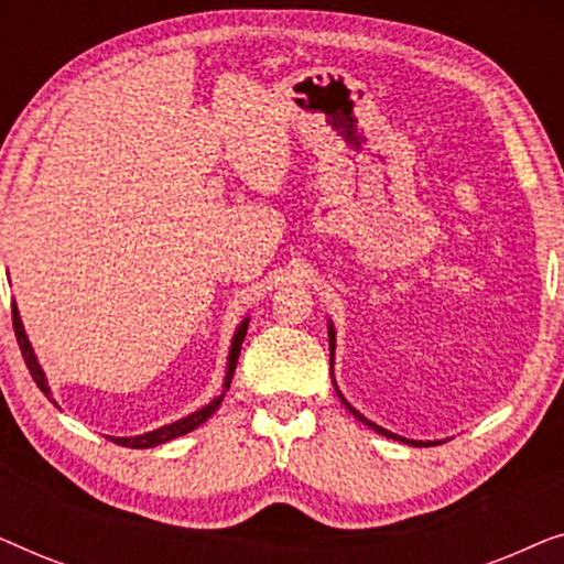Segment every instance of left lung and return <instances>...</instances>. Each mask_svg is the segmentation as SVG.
I'll list each match as a JSON object with an SVG mask.
<instances>
[{"mask_svg": "<svg viewBox=\"0 0 564 564\" xmlns=\"http://www.w3.org/2000/svg\"><path fill=\"white\" fill-rule=\"evenodd\" d=\"M328 346H330V361H334V346H336V330H334V326H330L328 323ZM338 392V390H336ZM338 398H341V403L349 408V411L357 415V419L365 423V426H369V429H375L377 434H382V436H388V438H398V442H405V444H413V446H426V444H436V442H413V438H403V436H398V434H392V431H388V429H382V426H377V423H372L369 419H365V415H361L359 411H354V408L346 403V398L341 395V392H338Z\"/></svg>", "mask_w": 564, "mask_h": 564, "instance_id": "obj_1", "label": "left lung"}]
</instances>
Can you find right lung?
Here are the masks:
<instances>
[{"label": "right lung", "instance_id": "1", "mask_svg": "<svg viewBox=\"0 0 564 564\" xmlns=\"http://www.w3.org/2000/svg\"><path fill=\"white\" fill-rule=\"evenodd\" d=\"M12 326H14V336H18L22 359H25L30 375H33V380H35L37 388H41L43 395L51 398L48 380H45L43 369H41V365H37V359H35V354H33V346H30V341H28L25 328H22V321H20V313H18V305H14V303H12ZM246 328H249V318H243L241 326L236 328L234 341H230L226 382H223V395H226V390L230 388V380H234V372H236V365H238V354H241V344H243V338H246ZM223 395L210 400V403H207L205 408H199V411L184 415V419L169 423V426H161L156 431H149V434H141V436H107V438H112V442L120 444V446H128V449H151V446L166 444V442H172V438H176V436L189 434V431H195L199 423H205L207 419H210V415L218 411Z\"/></svg>", "mask_w": 564, "mask_h": 564}]
</instances>
